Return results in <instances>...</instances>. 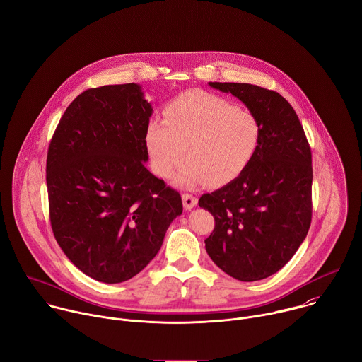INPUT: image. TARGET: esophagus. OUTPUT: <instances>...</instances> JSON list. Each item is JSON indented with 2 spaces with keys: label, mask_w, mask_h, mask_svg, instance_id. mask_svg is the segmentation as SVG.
<instances>
[{
  "label": "esophagus",
  "mask_w": 362,
  "mask_h": 362,
  "mask_svg": "<svg viewBox=\"0 0 362 362\" xmlns=\"http://www.w3.org/2000/svg\"><path fill=\"white\" fill-rule=\"evenodd\" d=\"M182 204H184V208L189 211L198 204V199L191 194H182Z\"/></svg>",
  "instance_id": "1"
}]
</instances>
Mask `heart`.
Masks as SVG:
<instances>
[{
  "mask_svg": "<svg viewBox=\"0 0 362 362\" xmlns=\"http://www.w3.org/2000/svg\"><path fill=\"white\" fill-rule=\"evenodd\" d=\"M261 142L258 118L231 101L202 91H187L164 110V122H150L147 151L157 175L180 188H220L237 180L254 160Z\"/></svg>",
  "mask_w": 362,
  "mask_h": 362,
  "instance_id": "b5f03b06",
  "label": "heart"
}]
</instances>
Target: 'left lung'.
Masks as SVG:
<instances>
[{
    "label": "left lung",
    "instance_id": "8db88e82",
    "mask_svg": "<svg viewBox=\"0 0 362 362\" xmlns=\"http://www.w3.org/2000/svg\"><path fill=\"white\" fill-rule=\"evenodd\" d=\"M231 93L261 124V142L247 170L198 204L215 220L205 240L209 258L230 276L251 282L279 271L311 226V148L294 108L252 84L208 83Z\"/></svg>",
    "mask_w": 362,
    "mask_h": 362
}]
</instances>
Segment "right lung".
Masks as SVG:
<instances>
[{
	"label": "right lung",
	"instance_id": "obj_1",
	"mask_svg": "<svg viewBox=\"0 0 362 362\" xmlns=\"http://www.w3.org/2000/svg\"><path fill=\"white\" fill-rule=\"evenodd\" d=\"M153 115L141 86L91 88L61 117L47 156L54 237L86 275L124 282L160 251L181 195L147 168Z\"/></svg>",
	"mask_w": 362,
	"mask_h": 362
}]
</instances>
